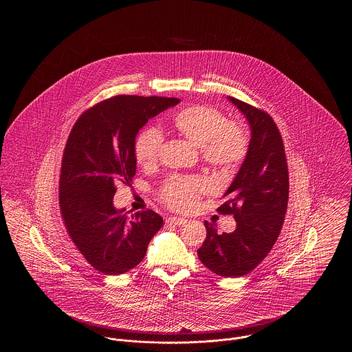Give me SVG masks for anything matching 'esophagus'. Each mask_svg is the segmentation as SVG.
Masks as SVG:
<instances>
[{"label":"esophagus","mask_w":352,"mask_h":352,"mask_svg":"<svg viewBox=\"0 0 352 352\" xmlns=\"http://www.w3.org/2000/svg\"><path fill=\"white\" fill-rule=\"evenodd\" d=\"M166 221H168V224H173V226H184V224L187 223L186 219L177 218V217H170Z\"/></svg>","instance_id":"34e87169"}]
</instances>
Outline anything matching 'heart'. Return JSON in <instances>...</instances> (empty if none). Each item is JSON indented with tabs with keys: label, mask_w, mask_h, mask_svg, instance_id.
Returning <instances> with one entry per match:
<instances>
[{
	"label": "heart",
	"mask_w": 352,
	"mask_h": 352,
	"mask_svg": "<svg viewBox=\"0 0 352 352\" xmlns=\"http://www.w3.org/2000/svg\"><path fill=\"white\" fill-rule=\"evenodd\" d=\"M175 131L195 146L201 148L203 161L214 168H232L247 155L250 141L245 132L231 124L218 109L194 105L178 112L173 118ZM164 135L160 129L146 126L134 140L137 164L151 168L161 151ZM206 184L199 178L170 175L160 188L161 199L174 210H188L199 199Z\"/></svg>",
	"instance_id": "obj_1"
}]
</instances>
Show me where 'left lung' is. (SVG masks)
Listing matches in <instances>:
<instances>
[{"label":"left lung","mask_w":352,"mask_h":352,"mask_svg":"<svg viewBox=\"0 0 352 352\" xmlns=\"http://www.w3.org/2000/svg\"><path fill=\"white\" fill-rule=\"evenodd\" d=\"M251 128L248 153L224 192L220 214H231L236 230L218 234L204 221L207 236L199 260L221 277H241L256 268L281 232L289 199V174L280 131L267 112L228 96Z\"/></svg>","instance_id":"1"}]
</instances>
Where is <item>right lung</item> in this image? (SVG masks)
<instances>
[{"label":"right lung","instance_id":"1","mask_svg":"<svg viewBox=\"0 0 352 352\" xmlns=\"http://www.w3.org/2000/svg\"><path fill=\"white\" fill-rule=\"evenodd\" d=\"M175 98L120 95L85 111L75 122L63 153L59 204L68 234L84 258L107 276L138 265L151 237L164 226L151 211L131 218L113 206L118 184H131L138 131Z\"/></svg>","mask_w":352,"mask_h":352}]
</instances>
